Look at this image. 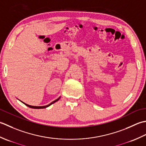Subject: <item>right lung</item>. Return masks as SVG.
I'll use <instances>...</instances> for the list:
<instances>
[{
  "label": "right lung",
  "mask_w": 146,
  "mask_h": 146,
  "mask_svg": "<svg viewBox=\"0 0 146 146\" xmlns=\"http://www.w3.org/2000/svg\"><path fill=\"white\" fill-rule=\"evenodd\" d=\"M60 99V98H58L57 100H55V101H53V102H52L50 104H49L48 105H46V106H31V105H27V104H25V103H24L25 104V105H26L27 106H28V107H29V108H35V109H42V108H46V107H48V106H49L50 105H51L52 104H53V103H55L56 102H57V101Z\"/></svg>",
  "instance_id": "1"
}]
</instances>
